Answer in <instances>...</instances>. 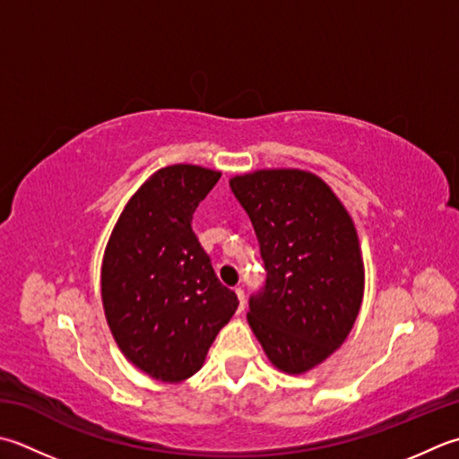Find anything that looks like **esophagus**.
<instances>
[{
	"instance_id": "1",
	"label": "esophagus",
	"mask_w": 459,
	"mask_h": 459,
	"mask_svg": "<svg viewBox=\"0 0 459 459\" xmlns=\"http://www.w3.org/2000/svg\"><path fill=\"white\" fill-rule=\"evenodd\" d=\"M235 292H237V296H238V310L242 312V310H245V304H247V299H245V290H242L240 289V286H238V289H235Z\"/></svg>"
}]
</instances>
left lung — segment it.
Masks as SVG:
<instances>
[{"label": "left lung", "instance_id": "obj_1", "mask_svg": "<svg viewBox=\"0 0 459 459\" xmlns=\"http://www.w3.org/2000/svg\"><path fill=\"white\" fill-rule=\"evenodd\" d=\"M253 222L266 282L248 325L278 370L302 374L342 346L364 296L360 242L344 204L320 177L264 169L230 178Z\"/></svg>", "mask_w": 459, "mask_h": 459}]
</instances>
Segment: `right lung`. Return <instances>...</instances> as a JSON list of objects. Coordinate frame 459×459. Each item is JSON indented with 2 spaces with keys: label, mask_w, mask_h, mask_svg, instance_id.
Segmentation results:
<instances>
[{
  "label": "right lung",
  "mask_w": 459,
  "mask_h": 459,
  "mask_svg": "<svg viewBox=\"0 0 459 459\" xmlns=\"http://www.w3.org/2000/svg\"><path fill=\"white\" fill-rule=\"evenodd\" d=\"M221 178L196 165L159 169L125 206L107 242L101 299L117 346L160 382L191 378L238 299L193 232L196 206Z\"/></svg>",
  "instance_id": "obj_1"
}]
</instances>
